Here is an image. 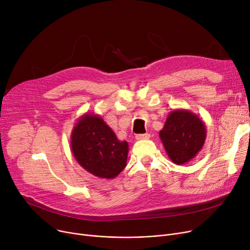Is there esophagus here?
<instances>
[{"instance_id":"34e87169","label":"esophagus","mask_w":250,"mask_h":250,"mask_svg":"<svg viewBox=\"0 0 250 250\" xmlns=\"http://www.w3.org/2000/svg\"><path fill=\"white\" fill-rule=\"evenodd\" d=\"M150 137V135L148 133L146 134H137L136 135V139L137 140H142V139H148Z\"/></svg>"}]
</instances>
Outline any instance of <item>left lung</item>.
<instances>
[{
	"instance_id": "obj_1",
	"label": "left lung",
	"mask_w": 250,
	"mask_h": 250,
	"mask_svg": "<svg viewBox=\"0 0 250 250\" xmlns=\"http://www.w3.org/2000/svg\"><path fill=\"white\" fill-rule=\"evenodd\" d=\"M159 135L170 160L176 165H183L194 159L203 148L207 128L194 113L177 109L168 115Z\"/></svg>"
}]
</instances>
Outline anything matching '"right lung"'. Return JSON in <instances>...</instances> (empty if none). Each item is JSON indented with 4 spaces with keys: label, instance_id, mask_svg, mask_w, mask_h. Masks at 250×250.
I'll return each mask as SVG.
<instances>
[{
    "label": "right lung",
    "instance_id": "1",
    "mask_svg": "<svg viewBox=\"0 0 250 250\" xmlns=\"http://www.w3.org/2000/svg\"><path fill=\"white\" fill-rule=\"evenodd\" d=\"M71 150L81 167L93 176L113 179L126 166L128 142L120 141L103 119L82 115L71 132Z\"/></svg>",
    "mask_w": 250,
    "mask_h": 250
}]
</instances>
